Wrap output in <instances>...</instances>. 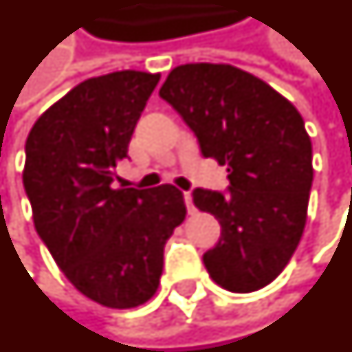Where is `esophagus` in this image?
I'll return each mask as SVG.
<instances>
[{"label": "esophagus", "mask_w": 352, "mask_h": 352, "mask_svg": "<svg viewBox=\"0 0 352 352\" xmlns=\"http://www.w3.org/2000/svg\"><path fill=\"white\" fill-rule=\"evenodd\" d=\"M183 198H184V204H186V211L192 215L194 211V204H192V196H190V192H183Z\"/></svg>", "instance_id": "34e87169"}]
</instances>
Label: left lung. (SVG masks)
I'll use <instances>...</instances> for the list:
<instances>
[{"mask_svg":"<svg viewBox=\"0 0 352 352\" xmlns=\"http://www.w3.org/2000/svg\"><path fill=\"white\" fill-rule=\"evenodd\" d=\"M204 158L227 166V192L194 188V206L221 225L204 253L215 284L261 289L296 252L313 186V148L301 114L270 85L230 65H183L160 89Z\"/></svg>","mask_w":352,"mask_h":352,"instance_id":"8db88e82","label":"left lung"}]
</instances>
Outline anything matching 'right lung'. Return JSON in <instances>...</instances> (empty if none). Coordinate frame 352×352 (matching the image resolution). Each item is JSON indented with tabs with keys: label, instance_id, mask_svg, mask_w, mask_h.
Here are the masks:
<instances>
[{
	"label": "right lung",
	"instance_id": "right-lung-1",
	"mask_svg": "<svg viewBox=\"0 0 352 352\" xmlns=\"http://www.w3.org/2000/svg\"><path fill=\"white\" fill-rule=\"evenodd\" d=\"M160 74L91 78L43 112L26 139L22 173L41 242L74 286L110 309L158 289L164 245L186 215L183 192L114 188L116 168Z\"/></svg>",
	"mask_w": 352,
	"mask_h": 352
}]
</instances>
